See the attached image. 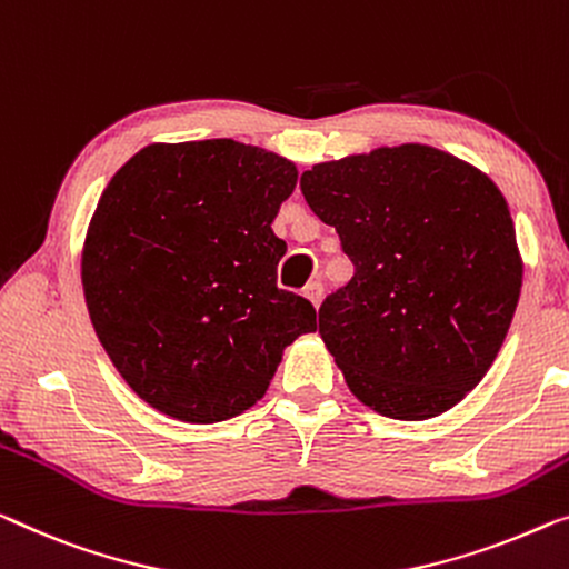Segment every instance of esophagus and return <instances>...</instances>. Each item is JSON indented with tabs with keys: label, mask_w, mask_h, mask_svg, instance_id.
<instances>
[{
	"label": "esophagus",
	"mask_w": 569,
	"mask_h": 569,
	"mask_svg": "<svg viewBox=\"0 0 569 569\" xmlns=\"http://www.w3.org/2000/svg\"><path fill=\"white\" fill-rule=\"evenodd\" d=\"M303 296L313 303V307H319L321 303V296H325V286H321L319 281H311L307 288H303Z\"/></svg>",
	"instance_id": "obj_1"
}]
</instances>
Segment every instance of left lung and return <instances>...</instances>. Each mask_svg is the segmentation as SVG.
I'll use <instances>...</instances> for the list:
<instances>
[{"mask_svg": "<svg viewBox=\"0 0 569 569\" xmlns=\"http://www.w3.org/2000/svg\"><path fill=\"white\" fill-rule=\"evenodd\" d=\"M301 193L355 266L319 307V335L350 391L403 421L452 409L493 366L519 303L523 266L503 193L417 142L313 166Z\"/></svg>", "mask_w": 569, "mask_h": 569, "instance_id": "8db88e82", "label": "left lung"}]
</instances>
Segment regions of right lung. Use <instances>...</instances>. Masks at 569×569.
Instances as JSON below:
<instances>
[{
  "instance_id": "right-lung-1",
  "label": "right lung",
  "mask_w": 569,
  "mask_h": 569,
  "mask_svg": "<svg viewBox=\"0 0 569 569\" xmlns=\"http://www.w3.org/2000/svg\"><path fill=\"white\" fill-rule=\"evenodd\" d=\"M291 160L219 138L148 146L91 217L81 281L91 325L127 386L178 421L232 419L268 391L317 311L276 283L270 224Z\"/></svg>"
}]
</instances>
